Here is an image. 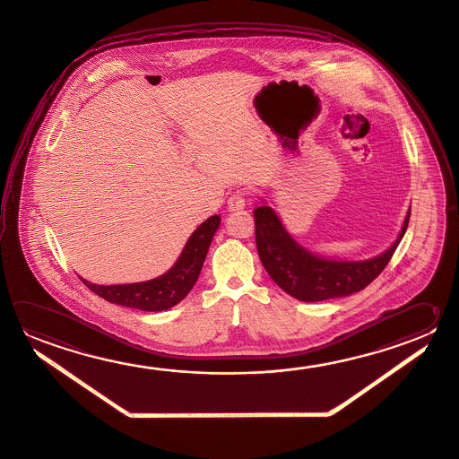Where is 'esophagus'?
I'll return each instance as SVG.
<instances>
[{"label":"esophagus","mask_w":459,"mask_h":459,"mask_svg":"<svg viewBox=\"0 0 459 459\" xmlns=\"http://www.w3.org/2000/svg\"><path fill=\"white\" fill-rule=\"evenodd\" d=\"M247 197H249V192L246 191V189L234 192L233 195H230V199H228V209L231 210V212L244 209L246 204H247Z\"/></svg>","instance_id":"1"}]
</instances>
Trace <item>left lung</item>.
Here are the masks:
<instances>
[{
	"mask_svg": "<svg viewBox=\"0 0 459 459\" xmlns=\"http://www.w3.org/2000/svg\"><path fill=\"white\" fill-rule=\"evenodd\" d=\"M411 210L398 239L378 257L364 262L326 260L302 249L286 233L275 212L262 205L254 210L255 244L264 267L284 292L306 302L344 298L372 283L392 260L409 225Z\"/></svg>",
	"mask_w": 459,
	"mask_h": 459,
	"instance_id": "left-lung-1",
	"label": "left lung"
}]
</instances>
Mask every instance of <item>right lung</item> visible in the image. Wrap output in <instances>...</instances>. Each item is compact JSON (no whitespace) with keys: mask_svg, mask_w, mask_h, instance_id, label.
Wrapping results in <instances>:
<instances>
[{"mask_svg":"<svg viewBox=\"0 0 459 459\" xmlns=\"http://www.w3.org/2000/svg\"><path fill=\"white\" fill-rule=\"evenodd\" d=\"M220 226V217L213 215L205 220L192 233L186 242L179 259L165 275L151 281L133 284H100L89 283L82 280L85 286L108 302L119 304L125 307L141 308L145 312H160L173 307L189 294L192 286L199 278L205 255L209 252L210 242Z\"/></svg>","mask_w":459,"mask_h":459,"instance_id":"1","label":"right lung"}]
</instances>
